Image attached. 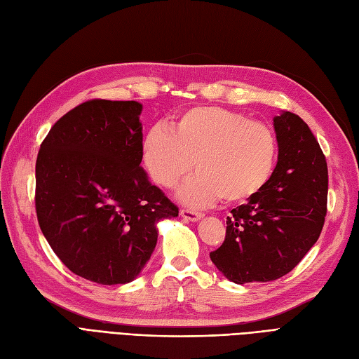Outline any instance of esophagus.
<instances>
[{
    "label": "esophagus",
    "instance_id": "34e87169",
    "mask_svg": "<svg viewBox=\"0 0 359 359\" xmlns=\"http://www.w3.org/2000/svg\"><path fill=\"white\" fill-rule=\"evenodd\" d=\"M180 214H181L182 219L190 220V222H198V220H201L202 217H203L202 212L194 211V210H189V208H182V210L180 211Z\"/></svg>",
    "mask_w": 359,
    "mask_h": 359
}]
</instances>
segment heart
Wrapping results in <instances>:
<instances>
[{
  "instance_id": "1",
  "label": "heart",
  "mask_w": 359,
  "mask_h": 359,
  "mask_svg": "<svg viewBox=\"0 0 359 359\" xmlns=\"http://www.w3.org/2000/svg\"><path fill=\"white\" fill-rule=\"evenodd\" d=\"M142 157L158 186L173 189L191 168L198 173L180 190L191 205L247 201L273 173L277 139L269 126L219 106H196L172 127L154 124L144 136Z\"/></svg>"
}]
</instances>
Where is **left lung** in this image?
Listing matches in <instances>:
<instances>
[{"mask_svg":"<svg viewBox=\"0 0 359 359\" xmlns=\"http://www.w3.org/2000/svg\"><path fill=\"white\" fill-rule=\"evenodd\" d=\"M278 161L268 182L226 220L212 264L238 285L273 281L295 268L319 240L327 215L328 166L302 118H274Z\"/></svg>","mask_w":359,"mask_h":359,"instance_id":"left-lung-1","label":"left lung"}]
</instances>
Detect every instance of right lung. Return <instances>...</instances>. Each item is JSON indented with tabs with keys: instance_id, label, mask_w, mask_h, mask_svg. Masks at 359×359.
I'll use <instances>...</instances> for the list:
<instances>
[{
	"instance_id": "1",
	"label": "right lung",
	"mask_w": 359,
	"mask_h": 359,
	"mask_svg": "<svg viewBox=\"0 0 359 359\" xmlns=\"http://www.w3.org/2000/svg\"><path fill=\"white\" fill-rule=\"evenodd\" d=\"M137 102L93 99L52 126L36 161L40 229L72 273L99 285H124L145 266L157 223L178 206L140 168Z\"/></svg>"
}]
</instances>
